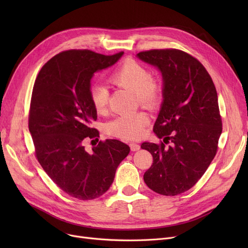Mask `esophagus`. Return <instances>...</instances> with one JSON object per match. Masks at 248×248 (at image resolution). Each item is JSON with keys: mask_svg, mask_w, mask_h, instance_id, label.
I'll use <instances>...</instances> for the list:
<instances>
[{"mask_svg": "<svg viewBox=\"0 0 248 248\" xmlns=\"http://www.w3.org/2000/svg\"><path fill=\"white\" fill-rule=\"evenodd\" d=\"M129 147H131V150L133 152L139 151L140 149V146L139 144H136V142H131V144H129Z\"/></svg>", "mask_w": 248, "mask_h": 248, "instance_id": "1", "label": "esophagus"}]
</instances>
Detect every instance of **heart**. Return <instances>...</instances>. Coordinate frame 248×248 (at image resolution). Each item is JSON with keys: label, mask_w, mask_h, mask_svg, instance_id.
<instances>
[{"label": "heart", "mask_w": 248, "mask_h": 248, "mask_svg": "<svg viewBox=\"0 0 248 248\" xmlns=\"http://www.w3.org/2000/svg\"><path fill=\"white\" fill-rule=\"evenodd\" d=\"M109 81L114 85L135 93L138 103L141 107L154 108L162 99L163 88L159 80L151 76L150 70L144 65L128 59L121 63L110 74ZM90 101L96 112L107 109L108 91L102 85L90 88ZM150 120L144 112L123 114L107 124V131L121 139L137 140L142 134Z\"/></svg>", "instance_id": "1"}]
</instances>
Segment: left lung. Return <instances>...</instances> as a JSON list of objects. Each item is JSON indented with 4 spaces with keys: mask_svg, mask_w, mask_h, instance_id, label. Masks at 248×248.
<instances>
[{
    "mask_svg": "<svg viewBox=\"0 0 248 248\" xmlns=\"http://www.w3.org/2000/svg\"><path fill=\"white\" fill-rule=\"evenodd\" d=\"M137 56L158 67L164 85L153 129L163 141L140 146L153 155L144 181L155 193L176 196L197 183L217 153L222 133L217 91L202 63L184 51L154 49Z\"/></svg>",
    "mask_w": 248,
    "mask_h": 248,
    "instance_id": "obj_1",
    "label": "left lung"
}]
</instances>
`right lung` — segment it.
Masks as SVG:
<instances>
[{"mask_svg":"<svg viewBox=\"0 0 248 248\" xmlns=\"http://www.w3.org/2000/svg\"><path fill=\"white\" fill-rule=\"evenodd\" d=\"M123 54L63 51L44 64L34 83L29 131L36 158L62 191L79 200L106 193L131 150L117 140H100L91 152L84 148L86 139L99 138L97 129L90 126L97 119L90 101L91 78Z\"/></svg>","mask_w":248,"mask_h":248,"instance_id":"1","label":"right lung"}]
</instances>
